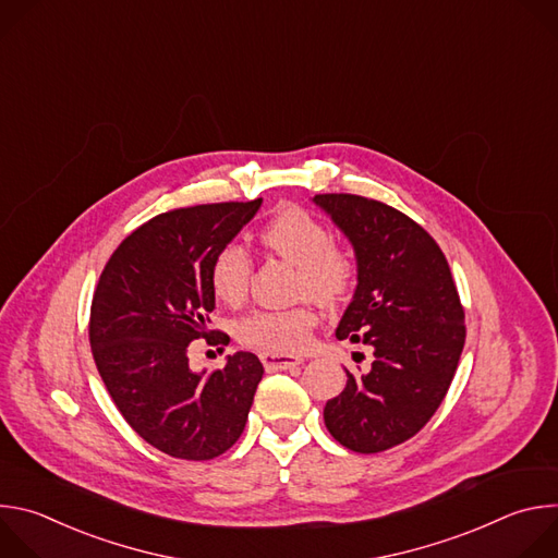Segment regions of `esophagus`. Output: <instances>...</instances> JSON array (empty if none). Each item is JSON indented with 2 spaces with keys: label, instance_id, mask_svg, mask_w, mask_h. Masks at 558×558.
<instances>
[{
  "label": "esophagus",
  "instance_id": "34e87169",
  "mask_svg": "<svg viewBox=\"0 0 558 558\" xmlns=\"http://www.w3.org/2000/svg\"><path fill=\"white\" fill-rule=\"evenodd\" d=\"M267 371H287L302 364V357L298 355H284V353H263L260 355Z\"/></svg>",
  "mask_w": 558,
  "mask_h": 558
}]
</instances>
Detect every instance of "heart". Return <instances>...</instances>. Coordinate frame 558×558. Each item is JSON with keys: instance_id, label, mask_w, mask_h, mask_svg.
I'll return each instance as SVG.
<instances>
[{"instance_id": "1", "label": "heart", "mask_w": 558, "mask_h": 558, "mask_svg": "<svg viewBox=\"0 0 558 558\" xmlns=\"http://www.w3.org/2000/svg\"><path fill=\"white\" fill-rule=\"evenodd\" d=\"M263 245L278 258L298 267L295 287L300 295H311L333 304L353 284L355 263L349 252L333 245L329 227L300 207L280 211L263 231ZM252 263L243 247H222L209 271L214 295L225 304H241L250 291ZM317 313L311 304L293 308H260L235 325V338L263 353H298L306 349Z\"/></svg>"}]
</instances>
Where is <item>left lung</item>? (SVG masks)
Listing matches in <instances>:
<instances>
[{
  "mask_svg": "<svg viewBox=\"0 0 558 558\" xmlns=\"http://www.w3.org/2000/svg\"><path fill=\"white\" fill-rule=\"evenodd\" d=\"M311 201L347 235L357 265L336 338L373 349L371 368H344L347 386L327 402L325 424L344 448L381 452L439 409L465 342L463 308L446 256L407 214L355 194Z\"/></svg>",
  "mask_w": 558,
  "mask_h": 558,
  "instance_id": "obj_1",
  "label": "left lung"
}]
</instances>
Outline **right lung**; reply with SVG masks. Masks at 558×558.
Masks as SVG:
<instances>
[{"mask_svg": "<svg viewBox=\"0 0 558 558\" xmlns=\"http://www.w3.org/2000/svg\"><path fill=\"white\" fill-rule=\"evenodd\" d=\"M250 203L196 205L158 214L134 229L108 260L90 308V347L99 375L125 422L161 452L205 461L245 430L263 364L250 351L225 368L196 373L194 340L227 347L211 331L216 306L209 271L260 209Z\"/></svg>", "mask_w": 558, "mask_h": 558, "instance_id": "1", "label": "right lung"}]
</instances>
